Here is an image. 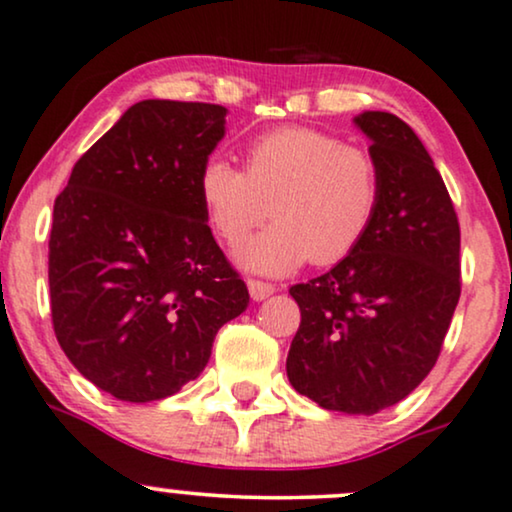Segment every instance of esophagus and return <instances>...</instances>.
<instances>
[{
    "label": "esophagus",
    "instance_id": "1",
    "mask_svg": "<svg viewBox=\"0 0 512 512\" xmlns=\"http://www.w3.org/2000/svg\"><path fill=\"white\" fill-rule=\"evenodd\" d=\"M248 290H250L252 300L262 302V300H267L269 295L276 293V286H274V283H264V281H257V278H250Z\"/></svg>",
    "mask_w": 512,
    "mask_h": 512
}]
</instances>
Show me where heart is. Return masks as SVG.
I'll list each match as a JSON object with an SVG mask.
<instances>
[{
  "instance_id": "obj_1",
  "label": "heart",
  "mask_w": 512,
  "mask_h": 512,
  "mask_svg": "<svg viewBox=\"0 0 512 512\" xmlns=\"http://www.w3.org/2000/svg\"><path fill=\"white\" fill-rule=\"evenodd\" d=\"M198 193L219 241L236 245L264 219L267 231L238 250L260 274H290L312 260L331 267L359 248L380 208V172L357 146L309 127H281L245 148L243 172L212 155Z\"/></svg>"
}]
</instances>
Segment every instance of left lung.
I'll list each match as a JSON object with an SVG mask.
<instances>
[{
	"label": "left lung",
	"mask_w": 512,
	"mask_h": 512,
	"mask_svg": "<svg viewBox=\"0 0 512 512\" xmlns=\"http://www.w3.org/2000/svg\"><path fill=\"white\" fill-rule=\"evenodd\" d=\"M354 122L371 139L380 208L347 260L290 288L302 319L286 371L321 409L373 416L437 364L461 297V229L416 132L383 111Z\"/></svg>",
	"instance_id": "obj_1"
}]
</instances>
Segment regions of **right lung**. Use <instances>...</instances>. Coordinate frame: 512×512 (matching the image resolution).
<instances>
[{
	"instance_id": "right-lung-1",
	"label": "right lung",
	"mask_w": 512,
	"mask_h": 512,
	"mask_svg": "<svg viewBox=\"0 0 512 512\" xmlns=\"http://www.w3.org/2000/svg\"><path fill=\"white\" fill-rule=\"evenodd\" d=\"M224 125L217 103H134L77 160L54 203L56 340L115 399L158 401L196 380L219 328L250 302L198 193Z\"/></svg>"
}]
</instances>
